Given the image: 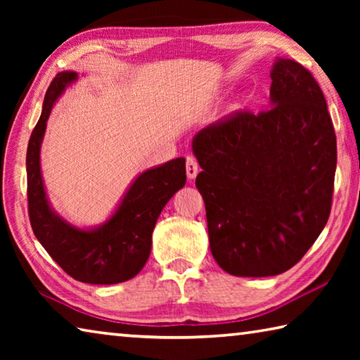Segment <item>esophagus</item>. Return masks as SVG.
I'll list each match as a JSON object with an SVG mask.
<instances>
[{"mask_svg": "<svg viewBox=\"0 0 360 360\" xmlns=\"http://www.w3.org/2000/svg\"><path fill=\"white\" fill-rule=\"evenodd\" d=\"M198 172H200V167H198L197 158H195V157H187V162H186L187 178L188 179H195V178H197Z\"/></svg>", "mask_w": 360, "mask_h": 360, "instance_id": "obj_1", "label": "esophagus"}]
</instances>
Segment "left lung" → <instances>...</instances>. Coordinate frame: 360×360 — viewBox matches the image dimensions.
<instances>
[{"mask_svg":"<svg viewBox=\"0 0 360 360\" xmlns=\"http://www.w3.org/2000/svg\"><path fill=\"white\" fill-rule=\"evenodd\" d=\"M270 109L238 111L195 133L211 254L233 276L288 271L330 214L337 138L318 82L276 57Z\"/></svg>","mask_w":360,"mask_h":360,"instance_id":"left-lung-1","label":"left lung"}]
</instances>
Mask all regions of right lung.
<instances>
[{
    "mask_svg": "<svg viewBox=\"0 0 360 360\" xmlns=\"http://www.w3.org/2000/svg\"><path fill=\"white\" fill-rule=\"evenodd\" d=\"M79 72L62 71L49 85L41 117L27 149L28 212L34 236L71 278L87 284H117L135 278L149 259L152 231L169 198L186 184V158L144 169L130 182L105 222L79 227L53 210L41 172V146L52 108Z\"/></svg>",
    "mask_w": 360,
    "mask_h": 360,
    "instance_id": "1",
    "label": "right lung"
}]
</instances>
